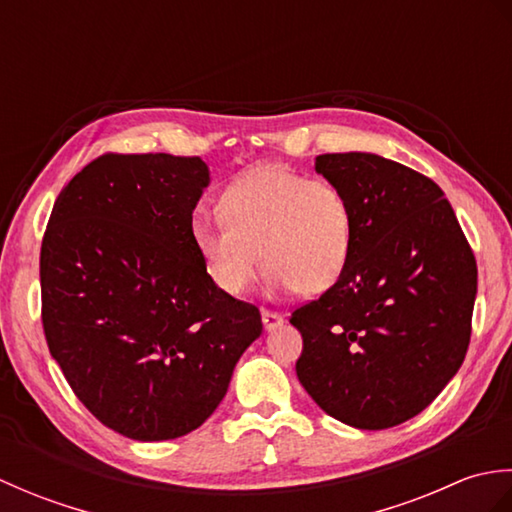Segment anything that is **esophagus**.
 Segmentation results:
<instances>
[{
    "label": "esophagus",
    "mask_w": 512,
    "mask_h": 512,
    "mask_svg": "<svg viewBox=\"0 0 512 512\" xmlns=\"http://www.w3.org/2000/svg\"><path fill=\"white\" fill-rule=\"evenodd\" d=\"M262 321H264V328L270 332V330H275V328H279L281 323H284V317H281V314H277V312L262 310Z\"/></svg>",
    "instance_id": "34e87169"
}]
</instances>
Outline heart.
I'll return each mask as SVG.
<instances>
[{
	"label": "heart",
	"instance_id": "heart-1",
	"mask_svg": "<svg viewBox=\"0 0 512 512\" xmlns=\"http://www.w3.org/2000/svg\"><path fill=\"white\" fill-rule=\"evenodd\" d=\"M217 211L222 224L193 222L191 235L211 281L231 297L253 286L262 264L273 290L319 295L350 262L354 217L330 180L262 165L222 193Z\"/></svg>",
	"mask_w": 512,
	"mask_h": 512
}]
</instances>
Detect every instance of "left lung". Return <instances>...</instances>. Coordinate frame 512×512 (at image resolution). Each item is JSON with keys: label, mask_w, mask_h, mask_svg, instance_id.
<instances>
[{"label": "left lung", "mask_w": 512, "mask_h": 512, "mask_svg": "<svg viewBox=\"0 0 512 512\" xmlns=\"http://www.w3.org/2000/svg\"><path fill=\"white\" fill-rule=\"evenodd\" d=\"M314 169L354 217L345 273L292 312L297 376L312 400L356 429H389L429 407L471 341L477 266L436 182L367 151L323 154Z\"/></svg>", "instance_id": "8db88e82"}]
</instances>
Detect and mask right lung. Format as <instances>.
<instances>
[{
	"label": "right lung",
	"mask_w": 512,
	"mask_h": 512,
	"mask_svg": "<svg viewBox=\"0 0 512 512\" xmlns=\"http://www.w3.org/2000/svg\"><path fill=\"white\" fill-rule=\"evenodd\" d=\"M200 158L105 154L68 182L41 244V321L72 391L138 442L187 436L226 396L262 314L193 244Z\"/></svg>",
	"instance_id": "add662e5"
}]
</instances>
